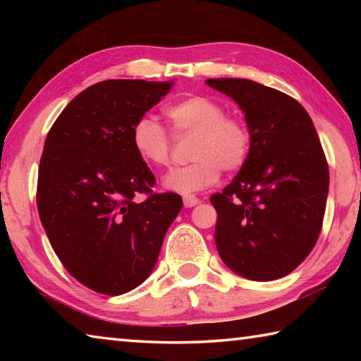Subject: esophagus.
I'll return each mask as SVG.
<instances>
[{
	"mask_svg": "<svg viewBox=\"0 0 361 361\" xmlns=\"http://www.w3.org/2000/svg\"><path fill=\"white\" fill-rule=\"evenodd\" d=\"M199 202L200 200L195 197V195H185V197H183V204H185L186 209H191V207L197 205Z\"/></svg>",
	"mask_w": 361,
	"mask_h": 361,
	"instance_id": "obj_1",
	"label": "esophagus"
}]
</instances>
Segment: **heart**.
<instances>
[{"label": "heart", "instance_id": "b5f03b06", "mask_svg": "<svg viewBox=\"0 0 361 361\" xmlns=\"http://www.w3.org/2000/svg\"><path fill=\"white\" fill-rule=\"evenodd\" d=\"M176 135L195 133L191 148L194 162L176 167L164 176L170 192L191 195L215 185L221 170L235 172L243 167L252 149V130L247 121L226 114L221 102L209 95H189L166 108ZM132 145L143 162L164 167L170 162L172 137L152 116H142L132 127Z\"/></svg>", "mask_w": 361, "mask_h": 361}]
</instances>
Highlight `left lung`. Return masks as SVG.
Masks as SVG:
<instances>
[{"label": "left lung", "mask_w": 361, "mask_h": 361, "mask_svg": "<svg viewBox=\"0 0 361 361\" xmlns=\"http://www.w3.org/2000/svg\"><path fill=\"white\" fill-rule=\"evenodd\" d=\"M245 113L247 162L210 202L218 253L239 276L269 282L307 258L322 231L329 186L314 122L290 95L240 78L207 79Z\"/></svg>", "instance_id": "left-lung-1"}]
</instances>
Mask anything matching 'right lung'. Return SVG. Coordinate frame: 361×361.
Here are the masks:
<instances>
[{"instance_id": "obj_1", "label": "right lung", "mask_w": 361, "mask_h": 361, "mask_svg": "<svg viewBox=\"0 0 361 361\" xmlns=\"http://www.w3.org/2000/svg\"><path fill=\"white\" fill-rule=\"evenodd\" d=\"M173 82L108 79L76 95L49 130L38 191L39 219L78 282L118 296L154 269L178 215V194H154L156 178L133 149L132 127ZM146 193L138 203L136 195Z\"/></svg>"}]
</instances>
